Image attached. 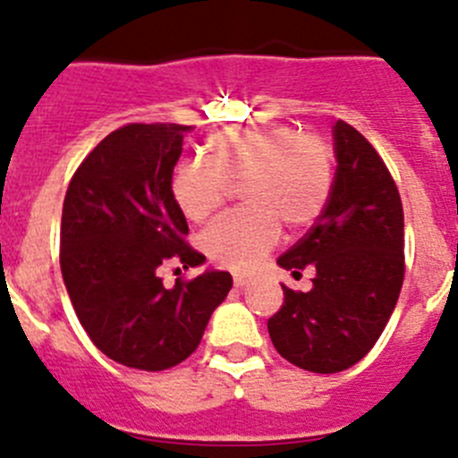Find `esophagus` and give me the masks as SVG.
I'll return each mask as SVG.
<instances>
[{
	"label": "esophagus",
	"instance_id": "34e87169",
	"mask_svg": "<svg viewBox=\"0 0 458 458\" xmlns=\"http://www.w3.org/2000/svg\"><path fill=\"white\" fill-rule=\"evenodd\" d=\"M248 284L250 277H245V275H236V277H233V286H236V289H245Z\"/></svg>",
	"mask_w": 458,
	"mask_h": 458
}]
</instances>
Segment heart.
Returning <instances> with one entry per match:
<instances>
[{"instance_id": "obj_1", "label": "heart", "mask_w": 458, "mask_h": 458, "mask_svg": "<svg viewBox=\"0 0 458 458\" xmlns=\"http://www.w3.org/2000/svg\"><path fill=\"white\" fill-rule=\"evenodd\" d=\"M204 160H181L169 194L190 222L213 216L238 185L245 208L201 233V250L222 268L252 270L277 245L282 225L298 233L326 210L335 183L333 144L293 125H233L204 141Z\"/></svg>"}]
</instances>
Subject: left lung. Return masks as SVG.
<instances>
[{
	"label": "left lung",
	"instance_id": "left-lung-1",
	"mask_svg": "<svg viewBox=\"0 0 458 458\" xmlns=\"http://www.w3.org/2000/svg\"><path fill=\"white\" fill-rule=\"evenodd\" d=\"M337 172L326 210L277 259L311 289H284L268 318L275 349L291 365L337 374L365 358L386 330L403 284V206L383 157L353 125H335Z\"/></svg>",
	"mask_w": 458,
	"mask_h": 458
}]
</instances>
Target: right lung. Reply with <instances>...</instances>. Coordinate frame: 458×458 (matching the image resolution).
Segmentation results:
<instances>
[{
	"label": "right lung",
	"mask_w": 458,
	"mask_h": 458,
	"mask_svg": "<svg viewBox=\"0 0 458 458\" xmlns=\"http://www.w3.org/2000/svg\"><path fill=\"white\" fill-rule=\"evenodd\" d=\"M194 125L128 123L82 160L66 190L59 264L80 323L109 360L144 371L176 367L197 351L232 275L208 270L163 284L160 268H194L188 222L169 176ZM179 270V268H176Z\"/></svg>",
	"instance_id": "right-lung-1"
}]
</instances>
